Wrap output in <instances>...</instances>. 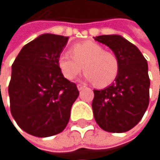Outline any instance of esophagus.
<instances>
[{"label":"esophagus","mask_w":160,"mask_h":160,"mask_svg":"<svg viewBox=\"0 0 160 160\" xmlns=\"http://www.w3.org/2000/svg\"><path fill=\"white\" fill-rule=\"evenodd\" d=\"M77 87H78V91H82V90H83L85 88V86L84 85H82V84H78Z\"/></svg>","instance_id":"obj_1"}]
</instances>
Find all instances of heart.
Instances as JSON below:
<instances>
[{"instance_id": "heart-1", "label": "heart", "mask_w": 160, "mask_h": 160, "mask_svg": "<svg viewBox=\"0 0 160 160\" xmlns=\"http://www.w3.org/2000/svg\"><path fill=\"white\" fill-rule=\"evenodd\" d=\"M72 56L62 53L58 58V67L68 81L74 79L83 68L84 78L95 82L100 88L111 85L119 73L117 56L104 50L103 47L93 41H84L73 45L70 48Z\"/></svg>"}]
</instances>
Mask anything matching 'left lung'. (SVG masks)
I'll return each mask as SVG.
<instances>
[{
    "instance_id": "8db88e82",
    "label": "left lung",
    "mask_w": 160,
    "mask_h": 160,
    "mask_svg": "<svg viewBox=\"0 0 160 160\" xmlns=\"http://www.w3.org/2000/svg\"><path fill=\"white\" fill-rule=\"evenodd\" d=\"M94 38L109 47L120 64L118 76L111 85L94 90L92 108L95 120L105 131H128L141 121L148 108L150 79L147 61L135 45L119 34Z\"/></svg>"
}]
</instances>
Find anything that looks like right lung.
I'll return each mask as SVG.
<instances>
[{
	"mask_svg": "<svg viewBox=\"0 0 160 160\" xmlns=\"http://www.w3.org/2000/svg\"><path fill=\"white\" fill-rule=\"evenodd\" d=\"M68 38L41 34L21 48L12 64L11 113L18 126L32 136L61 133L78 97L77 85L62 77L57 64Z\"/></svg>",
	"mask_w": 160,
	"mask_h": 160,
	"instance_id": "1",
	"label": "right lung"
}]
</instances>
